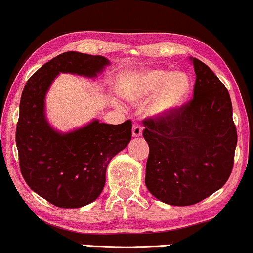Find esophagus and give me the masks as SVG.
<instances>
[{
    "label": "esophagus",
    "mask_w": 253,
    "mask_h": 253,
    "mask_svg": "<svg viewBox=\"0 0 253 253\" xmlns=\"http://www.w3.org/2000/svg\"><path fill=\"white\" fill-rule=\"evenodd\" d=\"M143 134V126L139 123H133L132 126V136L133 137H140Z\"/></svg>",
    "instance_id": "1"
}]
</instances>
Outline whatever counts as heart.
I'll list each match as a JSON object with an SVG mask.
<instances>
[{"label":"heart","mask_w":253,"mask_h":253,"mask_svg":"<svg viewBox=\"0 0 253 253\" xmlns=\"http://www.w3.org/2000/svg\"><path fill=\"white\" fill-rule=\"evenodd\" d=\"M121 91L132 102H143L159 91L150 112L162 116L174 112L184 102L190 91V81L184 72L170 74L166 70H148L126 79Z\"/></svg>","instance_id":"b5f03b06"}]
</instances>
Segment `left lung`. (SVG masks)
I'll list each match as a JSON object with an SVG mask.
<instances>
[{
    "mask_svg": "<svg viewBox=\"0 0 253 253\" xmlns=\"http://www.w3.org/2000/svg\"><path fill=\"white\" fill-rule=\"evenodd\" d=\"M193 98L143 121L150 147L145 184L161 202L188 206L222 188L234 166L237 132L228 89L198 58Z\"/></svg>",
    "mask_w": 253,
    "mask_h": 253,
    "instance_id": "8db88e82",
    "label": "left lung"
}]
</instances>
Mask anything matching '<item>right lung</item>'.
Wrapping results in <instances>:
<instances>
[{
	"mask_svg": "<svg viewBox=\"0 0 253 253\" xmlns=\"http://www.w3.org/2000/svg\"><path fill=\"white\" fill-rule=\"evenodd\" d=\"M109 65L106 57L67 51L34 72L23 89L16 144L19 167L27 185L53 205L77 209L102 192L110 160L131 140L132 122L91 123L71 132H58L44 114V99L61 72L93 78Z\"/></svg>",
	"mask_w": 253,
	"mask_h": 253,
	"instance_id": "obj_1",
	"label": "right lung"
}]
</instances>
